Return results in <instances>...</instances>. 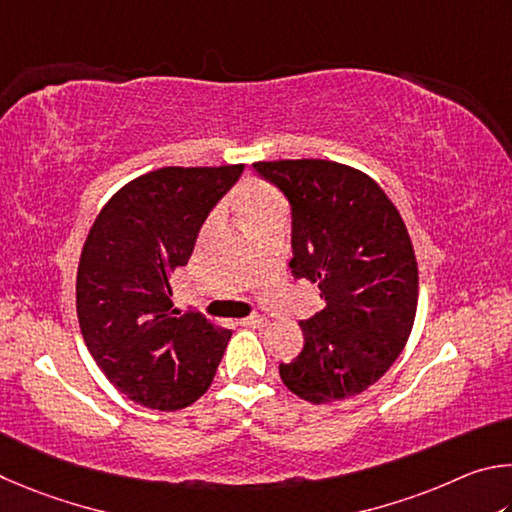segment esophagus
Returning <instances> with one entry per match:
<instances>
[{"mask_svg": "<svg viewBox=\"0 0 512 512\" xmlns=\"http://www.w3.org/2000/svg\"><path fill=\"white\" fill-rule=\"evenodd\" d=\"M265 317H261V315H254V317H245V319H240L238 324L240 326H251V328H261V326H265Z\"/></svg>", "mask_w": 512, "mask_h": 512, "instance_id": "obj_1", "label": "esophagus"}]
</instances>
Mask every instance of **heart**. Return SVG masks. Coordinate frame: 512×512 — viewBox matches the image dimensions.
I'll list each match as a JSON object with an SVG mask.
<instances>
[{"instance_id":"b5f03b06","label":"heart","mask_w":512,"mask_h":512,"mask_svg":"<svg viewBox=\"0 0 512 512\" xmlns=\"http://www.w3.org/2000/svg\"><path fill=\"white\" fill-rule=\"evenodd\" d=\"M238 204L245 222L265 211L276 209V206H283L281 195L276 193L272 186H267L263 182H251L247 186H242L238 195Z\"/></svg>"}]
</instances>
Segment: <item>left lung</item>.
Returning <instances> with one entry per match:
<instances>
[{
  "instance_id": "1",
  "label": "left lung",
  "mask_w": 512,
  "mask_h": 512,
  "mask_svg": "<svg viewBox=\"0 0 512 512\" xmlns=\"http://www.w3.org/2000/svg\"><path fill=\"white\" fill-rule=\"evenodd\" d=\"M292 206L294 279L317 283L326 308L301 321L303 351L279 373L292 393L328 405L378 382L405 348L418 306L407 224L382 186L328 159L256 161Z\"/></svg>"
}]
</instances>
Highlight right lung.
<instances>
[{
    "label": "right lung",
    "mask_w": 512,
    "mask_h": 512,
    "mask_svg": "<svg viewBox=\"0 0 512 512\" xmlns=\"http://www.w3.org/2000/svg\"><path fill=\"white\" fill-rule=\"evenodd\" d=\"M242 168L150 170L121 186L87 233L76 276L80 333L105 378L137 405L184 409L211 387L231 333L173 308L170 276Z\"/></svg>",
    "instance_id": "1"
}]
</instances>
